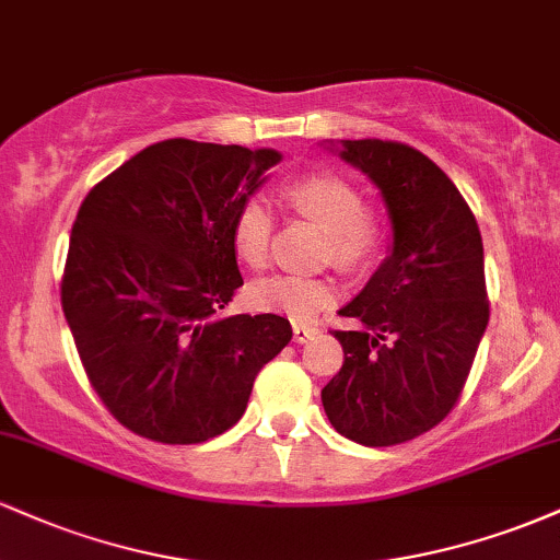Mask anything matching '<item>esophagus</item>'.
<instances>
[{
  "instance_id": "34e87169",
  "label": "esophagus",
  "mask_w": 560,
  "mask_h": 560,
  "mask_svg": "<svg viewBox=\"0 0 560 560\" xmlns=\"http://www.w3.org/2000/svg\"><path fill=\"white\" fill-rule=\"evenodd\" d=\"M292 334H294V342H307V339H313L318 334L316 326H307V324H294L292 326Z\"/></svg>"
}]
</instances>
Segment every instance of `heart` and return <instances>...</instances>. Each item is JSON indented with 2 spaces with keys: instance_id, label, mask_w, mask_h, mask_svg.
<instances>
[{
  "instance_id": "1",
  "label": "heart",
  "mask_w": 560,
  "mask_h": 560,
  "mask_svg": "<svg viewBox=\"0 0 560 560\" xmlns=\"http://www.w3.org/2000/svg\"><path fill=\"white\" fill-rule=\"evenodd\" d=\"M281 199L289 210L311 218L326 229L324 253L342 266H361L376 253L382 226L363 208L361 191L334 173H313L284 186ZM273 218L258 197L247 199L231 223V244L244 266L262 268L271 253ZM339 298L337 281L329 276L279 273L249 287V302L258 311L281 313L294 320H311Z\"/></svg>"
}]
</instances>
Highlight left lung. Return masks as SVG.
Instances as JSON below:
<instances>
[{
  "mask_svg": "<svg viewBox=\"0 0 560 560\" xmlns=\"http://www.w3.org/2000/svg\"><path fill=\"white\" fill-rule=\"evenodd\" d=\"M337 152L382 191L392 249L339 311L361 329L334 331L345 363L320 400L347 440L389 447L434 429L464 392L490 320L485 249L466 199L423 152L382 139Z\"/></svg>",
  "mask_w": 560,
  "mask_h": 560,
  "instance_id": "obj_1",
  "label": "left lung"
}]
</instances>
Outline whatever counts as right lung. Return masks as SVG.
<instances>
[{"instance_id":"add662e5","label":"right lung","mask_w":560,"mask_h":560,"mask_svg":"<svg viewBox=\"0 0 560 560\" xmlns=\"http://www.w3.org/2000/svg\"><path fill=\"white\" fill-rule=\"evenodd\" d=\"M276 150L165 139L81 202L62 313L105 408L147 440L197 445L234 427L287 318L223 316L242 287L231 223Z\"/></svg>"}]
</instances>
